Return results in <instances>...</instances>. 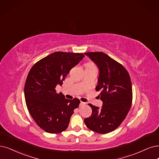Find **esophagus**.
Instances as JSON below:
<instances>
[{
	"label": "esophagus",
	"instance_id": "1",
	"mask_svg": "<svg viewBox=\"0 0 159 159\" xmlns=\"http://www.w3.org/2000/svg\"><path fill=\"white\" fill-rule=\"evenodd\" d=\"M86 104V103L83 102H80V106H83V105H84Z\"/></svg>",
	"mask_w": 159,
	"mask_h": 159
}]
</instances>
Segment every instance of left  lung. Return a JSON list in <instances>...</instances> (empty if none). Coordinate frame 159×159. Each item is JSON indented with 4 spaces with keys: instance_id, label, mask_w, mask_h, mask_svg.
<instances>
[{
    "instance_id": "1",
    "label": "left lung",
    "mask_w": 159,
    "mask_h": 159,
    "mask_svg": "<svg viewBox=\"0 0 159 159\" xmlns=\"http://www.w3.org/2000/svg\"><path fill=\"white\" fill-rule=\"evenodd\" d=\"M99 69L96 91H101L102 108L89 105L92 113L84 119L90 130L107 134L118 128L127 116L132 102V87L130 75L120 63L101 52H86Z\"/></svg>"
}]
</instances>
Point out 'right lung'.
<instances>
[{
	"instance_id": "add662e5",
	"label": "right lung",
	"mask_w": 159,
	"mask_h": 159,
	"mask_svg": "<svg viewBox=\"0 0 159 159\" xmlns=\"http://www.w3.org/2000/svg\"><path fill=\"white\" fill-rule=\"evenodd\" d=\"M84 57L82 53L56 52L34 64L24 87L27 109L37 125L45 132L58 134L67 128L80 100L66 99L56 92L70 70Z\"/></svg>"
}]
</instances>
